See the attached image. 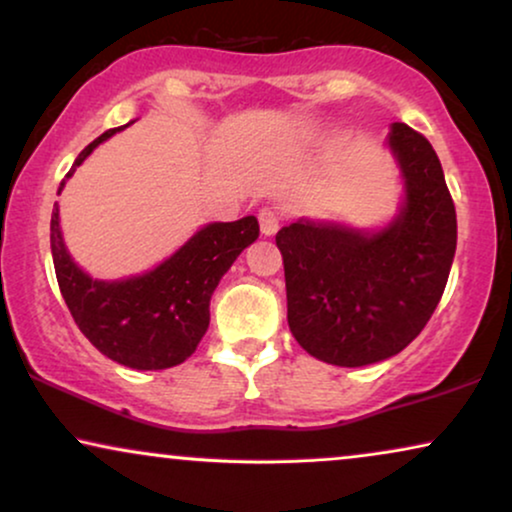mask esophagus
<instances>
[{"instance_id": "obj_1", "label": "esophagus", "mask_w": 512, "mask_h": 512, "mask_svg": "<svg viewBox=\"0 0 512 512\" xmlns=\"http://www.w3.org/2000/svg\"><path fill=\"white\" fill-rule=\"evenodd\" d=\"M257 219H260V229H262L264 236H274L278 231V226H281V217H278V212L271 210V208L260 210Z\"/></svg>"}]
</instances>
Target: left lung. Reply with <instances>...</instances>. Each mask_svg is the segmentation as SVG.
<instances>
[{
  "label": "left lung",
  "instance_id": "left-lung-1",
  "mask_svg": "<svg viewBox=\"0 0 512 512\" xmlns=\"http://www.w3.org/2000/svg\"><path fill=\"white\" fill-rule=\"evenodd\" d=\"M387 144L406 184L390 226L364 234L300 219L276 234L290 333L333 366L399 354L430 321L454 262L456 208L435 148L404 122H394Z\"/></svg>",
  "mask_w": 512,
  "mask_h": 512
}]
</instances>
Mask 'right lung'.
Masks as SVG:
<instances>
[{"label":"right lung","instance_id":"1","mask_svg":"<svg viewBox=\"0 0 512 512\" xmlns=\"http://www.w3.org/2000/svg\"><path fill=\"white\" fill-rule=\"evenodd\" d=\"M120 129H108L84 148L66 179L101 141ZM257 236L260 224L252 215L238 222H215L203 226L170 260L148 274L125 281H96L70 260L58 226V208L51 215V255L58 288L77 328L108 359L139 371L172 368L196 352L210 326V297L219 278Z\"/></svg>","mask_w":512,"mask_h":512}]
</instances>
